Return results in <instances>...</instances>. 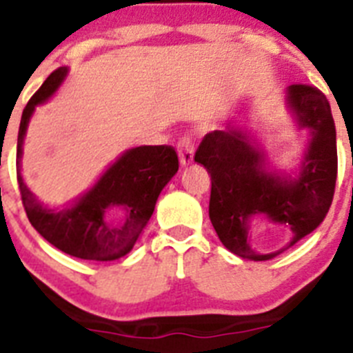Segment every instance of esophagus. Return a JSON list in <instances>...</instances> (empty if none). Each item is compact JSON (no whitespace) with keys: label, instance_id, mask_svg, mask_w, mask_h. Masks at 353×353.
<instances>
[{"label":"esophagus","instance_id":"esophagus-1","mask_svg":"<svg viewBox=\"0 0 353 353\" xmlns=\"http://www.w3.org/2000/svg\"><path fill=\"white\" fill-rule=\"evenodd\" d=\"M177 151H179V161L183 167H188L193 161V153H195V148H193V142L188 135L179 139L177 142Z\"/></svg>","mask_w":353,"mask_h":353}]
</instances>
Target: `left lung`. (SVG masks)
<instances>
[{"label":"left lung","instance_id":"1","mask_svg":"<svg viewBox=\"0 0 353 353\" xmlns=\"http://www.w3.org/2000/svg\"><path fill=\"white\" fill-rule=\"evenodd\" d=\"M287 103L299 128H307L311 135L295 177L269 172L259 144L230 123L208 133L195 153L196 163L211 174L212 227L223 246L241 259L260 262L283 252L262 255L250 246V223L256 216L287 228L290 248L322 223L332 204L338 151L331 105L322 91L307 84L288 85Z\"/></svg>","mask_w":353,"mask_h":353}]
</instances>
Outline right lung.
<instances>
[{
    "label": "right lung",
    "instance_id": "right-lung-1",
    "mask_svg": "<svg viewBox=\"0 0 353 353\" xmlns=\"http://www.w3.org/2000/svg\"><path fill=\"white\" fill-rule=\"evenodd\" d=\"M68 68L54 70L22 110L17 137V183L30 223L43 239L82 260L110 262L132 252L153 214L158 195L179 169L172 145H141L117 158L90 192L61 211L43 208L21 176L22 142L34 107L49 100Z\"/></svg>",
    "mask_w": 353,
    "mask_h": 353
}]
</instances>
